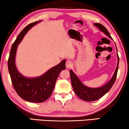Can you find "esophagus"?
Returning <instances> with one entry per match:
<instances>
[{
	"label": "esophagus",
	"instance_id": "1",
	"mask_svg": "<svg viewBox=\"0 0 129 129\" xmlns=\"http://www.w3.org/2000/svg\"><path fill=\"white\" fill-rule=\"evenodd\" d=\"M72 66H73V63H72L71 61L68 60L66 62V66L67 68H71V67H72Z\"/></svg>",
	"mask_w": 129,
	"mask_h": 129
}]
</instances>
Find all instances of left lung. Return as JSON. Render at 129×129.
<instances>
[{
  "label": "left lung",
  "instance_id": "left-lung-1",
  "mask_svg": "<svg viewBox=\"0 0 129 129\" xmlns=\"http://www.w3.org/2000/svg\"><path fill=\"white\" fill-rule=\"evenodd\" d=\"M96 26H97L100 30L105 33V34L112 39V37L109 34V31H107L106 28L102 24L94 23ZM117 49V48H116ZM117 68L116 69L115 72H114L113 76L111 79V80L107 83L105 86L99 88H90L87 86H84L79 79L77 77L76 75L74 73V72L72 70H70V78H71L72 85L73 89L75 91L76 94L77 95L79 98L81 99L86 102H93L99 99L102 97H103L106 93L108 92L110 89L113 85L114 82H115L116 77H117V74L118 71V67H119V57L117 54Z\"/></svg>",
  "mask_w": 129,
  "mask_h": 129
}]
</instances>
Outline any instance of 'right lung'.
<instances>
[{"label": "right lung", "instance_id": "1", "mask_svg": "<svg viewBox=\"0 0 129 129\" xmlns=\"http://www.w3.org/2000/svg\"><path fill=\"white\" fill-rule=\"evenodd\" d=\"M39 22L28 24L19 33L12 46L8 63L9 72L15 91L23 99L32 103H42L51 96L58 76L61 70L66 69V60H63L59 64L50 69L44 75L36 78H27L17 71L15 66V56L17 46L27 31Z\"/></svg>", "mask_w": 129, "mask_h": 129}]
</instances>
